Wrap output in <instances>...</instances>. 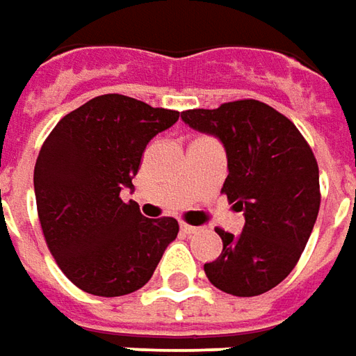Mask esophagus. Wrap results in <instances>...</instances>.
<instances>
[{
    "instance_id": "obj_1",
    "label": "esophagus",
    "mask_w": 356,
    "mask_h": 356,
    "mask_svg": "<svg viewBox=\"0 0 356 356\" xmlns=\"http://www.w3.org/2000/svg\"><path fill=\"white\" fill-rule=\"evenodd\" d=\"M198 226H188V224H181V232L183 234H187V236H191V234H197L198 232Z\"/></svg>"
}]
</instances>
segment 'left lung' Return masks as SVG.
<instances>
[{
    "mask_svg": "<svg viewBox=\"0 0 356 356\" xmlns=\"http://www.w3.org/2000/svg\"><path fill=\"white\" fill-rule=\"evenodd\" d=\"M181 118L222 142V193L245 218L238 236L216 228L224 248L204 273L228 294L259 296L289 277L310 239L321 198L314 152L289 118L255 99L193 108Z\"/></svg>",
    "mask_w": 356,
    "mask_h": 356,
    "instance_id": "left-lung-1",
    "label": "left lung"
}]
</instances>
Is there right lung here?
Returning <instances> with one entry per match:
<instances>
[{
  "label": "right lung",
  "instance_id": "add662e5",
  "mask_svg": "<svg viewBox=\"0 0 356 356\" xmlns=\"http://www.w3.org/2000/svg\"><path fill=\"white\" fill-rule=\"evenodd\" d=\"M177 120V111L108 93L46 138L35 165L36 209L52 257L77 289L107 298L142 289L177 238V220H149L120 198L147 142Z\"/></svg>",
  "mask_w": 356,
  "mask_h": 356
}]
</instances>
